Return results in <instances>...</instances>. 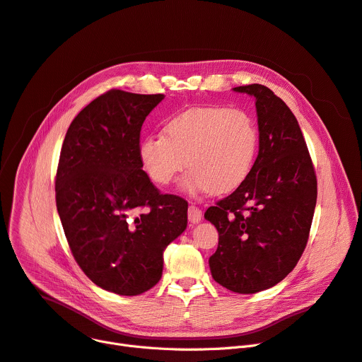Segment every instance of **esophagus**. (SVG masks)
<instances>
[{
    "label": "esophagus",
    "instance_id": "esophagus-1",
    "mask_svg": "<svg viewBox=\"0 0 362 362\" xmlns=\"http://www.w3.org/2000/svg\"><path fill=\"white\" fill-rule=\"evenodd\" d=\"M187 218H189V221L194 223V224H195V223H199L201 218H202L201 208H198V206H195V205L189 206V210H187Z\"/></svg>",
    "mask_w": 362,
    "mask_h": 362
}]
</instances>
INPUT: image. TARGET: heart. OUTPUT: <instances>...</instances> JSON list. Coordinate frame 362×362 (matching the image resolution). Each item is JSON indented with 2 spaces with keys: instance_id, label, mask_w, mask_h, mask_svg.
I'll return each instance as SVG.
<instances>
[{
  "instance_id": "1",
  "label": "heart",
  "mask_w": 362,
  "mask_h": 362,
  "mask_svg": "<svg viewBox=\"0 0 362 362\" xmlns=\"http://www.w3.org/2000/svg\"><path fill=\"white\" fill-rule=\"evenodd\" d=\"M164 135L141 141L139 157L148 176L165 186L186 167L187 192L230 194L252 173L258 126L250 112L227 107H195L170 117Z\"/></svg>"
}]
</instances>
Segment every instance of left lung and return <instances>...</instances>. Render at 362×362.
Listing matches in <instances>:
<instances>
[{"mask_svg":"<svg viewBox=\"0 0 362 362\" xmlns=\"http://www.w3.org/2000/svg\"><path fill=\"white\" fill-rule=\"evenodd\" d=\"M255 98L259 151L251 176L204 217L218 232L213 279L236 293H257L286 277L305 250L317 177L300 127L272 89L233 88Z\"/></svg>","mask_w":362,"mask_h":362,"instance_id":"obj_1","label":"left lung"}]
</instances>
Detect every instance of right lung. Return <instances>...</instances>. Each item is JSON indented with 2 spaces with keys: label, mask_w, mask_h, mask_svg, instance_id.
<instances>
[{
  "label": "right lung",
  "mask_w": 362,
  "mask_h": 362,
  "mask_svg": "<svg viewBox=\"0 0 362 362\" xmlns=\"http://www.w3.org/2000/svg\"><path fill=\"white\" fill-rule=\"evenodd\" d=\"M163 93L111 89L67 129L55 201L71 254L97 286L135 296L156 286L163 252L183 233L187 202L163 195L142 170L141 129Z\"/></svg>",
  "instance_id": "add662e5"
}]
</instances>
